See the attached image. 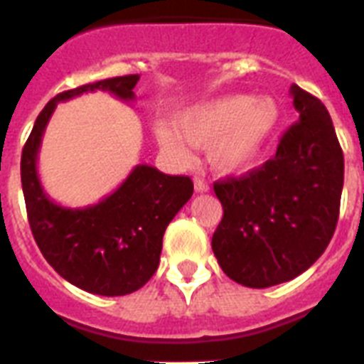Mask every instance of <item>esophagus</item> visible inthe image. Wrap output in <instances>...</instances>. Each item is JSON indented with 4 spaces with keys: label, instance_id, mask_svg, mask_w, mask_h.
Segmentation results:
<instances>
[{
    "label": "esophagus",
    "instance_id": "obj_1",
    "mask_svg": "<svg viewBox=\"0 0 364 364\" xmlns=\"http://www.w3.org/2000/svg\"><path fill=\"white\" fill-rule=\"evenodd\" d=\"M194 188H196V192H208L209 185L203 177H194Z\"/></svg>",
    "mask_w": 364,
    "mask_h": 364
}]
</instances>
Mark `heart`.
I'll list each match as a JSON object with an SVG mask.
<instances>
[{"label": "heart", "instance_id": "obj_1", "mask_svg": "<svg viewBox=\"0 0 364 364\" xmlns=\"http://www.w3.org/2000/svg\"><path fill=\"white\" fill-rule=\"evenodd\" d=\"M280 119L271 97L228 95L192 106L177 117V132L156 129L161 146L179 161H191V146L208 147L213 168L239 173L254 164Z\"/></svg>", "mask_w": 364, "mask_h": 364}]
</instances>
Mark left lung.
I'll return each mask as SVG.
<instances>
[{"mask_svg":"<svg viewBox=\"0 0 364 364\" xmlns=\"http://www.w3.org/2000/svg\"><path fill=\"white\" fill-rule=\"evenodd\" d=\"M299 121L273 159L213 185L224 215L213 233L218 265L237 284L269 288L299 277L327 249L341 211L344 155L320 99L291 85Z\"/></svg>","mask_w":364,"mask_h":364,"instance_id":"obj_1","label":"left lung"}]
</instances>
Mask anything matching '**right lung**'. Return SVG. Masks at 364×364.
I'll return each mask as SVG.
<instances>
[{
  "mask_svg": "<svg viewBox=\"0 0 364 364\" xmlns=\"http://www.w3.org/2000/svg\"><path fill=\"white\" fill-rule=\"evenodd\" d=\"M138 80V75L115 76L55 95L38 114L20 162L29 226L46 262L76 288L106 297L132 294L155 274L162 235L194 191L191 177L138 164L110 196L73 209L46 196L38 181L37 155L58 102L93 91L132 100Z\"/></svg>",
  "mask_w": 364,
  "mask_h": 364,
  "instance_id": "right-lung-1",
  "label": "right lung"
}]
</instances>
